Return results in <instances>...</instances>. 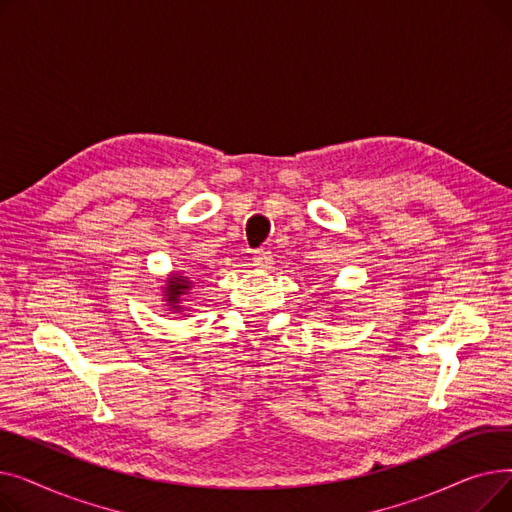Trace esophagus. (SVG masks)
Masks as SVG:
<instances>
[{
  "mask_svg": "<svg viewBox=\"0 0 512 512\" xmlns=\"http://www.w3.org/2000/svg\"><path fill=\"white\" fill-rule=\"evenodd\" d=\"M253 263H255L257 267H272L274 255H272V251H267V249H257V251L253 253Z\"/></svg>",
  "mask_w": 512,
  "mask_h": 512,
  "instance_id": "34e87169",
  "label": "esophagus"
}]
</instances>
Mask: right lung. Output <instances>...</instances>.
<instances>
[{
	"label": "right lung",
	"mask_w": 512,
	"mask_h": 512,
	"mask_svg": "<svg viewBox=\"0 0 512 512\" xmlns=\"http://www.w3.org/2000/svg\"><path fill=\"white\" fill-rule=\"evenodd\" d=\"M191 288V282H188L186 276L182 274H176L168 280L166 284V301H168V307H172L174 311H180L182 307L178 305L180 303V297L182 294H186V290Z\"/></svg>",
	"instance_id": "right-lung-1"
}]
</instances>
